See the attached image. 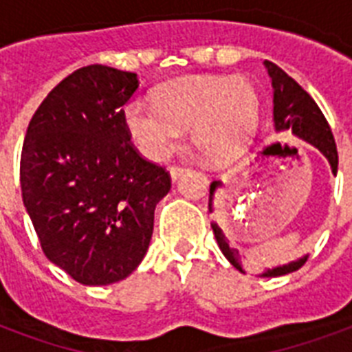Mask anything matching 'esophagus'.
Instances as JSON below:
<instances>
[{
    "label": "esophagus",
    "mask_w": 352,
    "mask_h": 352,
    "mask_svg": "<svg viewBox=\"0 0 352 352\" xmlns=\"http://www.w3.org/2000/svg\"><path fill=\"white\" fill-rule=\"evenodd\" d=\"M186 171V168H182V166H170V177H171V181H177L179 177L182 175Z\"/></svg>",
    "instance_id": "34e87169"
}]
</instances>
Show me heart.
<instances>
[{
	"mask_svg": "<svg viewBox=\"0 0 352 352\" xmlns=\"http://www.w3.org/2000/svg\"><path fill=\"white\" fill-rule=\"evenodd\" d=\"M124 126L149 159H166L190 126L193 144L208 159L234 155L252 137L259 117V98L245 78L184 76L162 85L157 104L129 100L122 111Z\"/></svg>",
	"mask_w": 352,
	"mask_h": 352,
	"instance_id": "1",
	"label": "heart"
}]
</instances>
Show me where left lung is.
<instances>
[{
    "instance_id": "1",
    "label": "left lung",
    "mask_w": 352,
    "mask_h": 352,
    "mask_svg": "<svg viewBox=\"0 0 352 352\" xmlns=\"http://www.w3.org/2000/svg\"><path fill=\"white\" fill-rule=\"evenodd\" d=\"M265 67L267 73L272 80L274 89V129L278 133H287V135H294V137L305 140V142L312 144L314 148H318L323 153V157L329 160L331 170L336 175L338 171V151H336V142H334L333 131L329 127L327 120L323 117L322 109L318 107V104L312 100V96L301 87L294 78H290L289 74L285 73L283 69L278 67L276 63L265 60ZM223 186L221 181H214L210 184V201L208 210L210 214L214 212V197L215 192ZM212 230H214L217 245H219L221 252L225 254V257L234 265L239 272H245V267L241 263L239 252L232 248L226 241V235L223 234L217 223H212ZM307 257L303 256L296 261H290L281 267H274L263 270V278H276V276H285L298 270L303 267L307 261Z\"/></svg>"
}]
</instances>
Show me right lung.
<instances>
[{
	"label": "right lung",
	"mask_w": 352,
	"mask_h": 352,
	"mask_svg": "<svg viewBox=\"0 0 352 352\" xmlns=\"http://www.w3.org/2000/svg\"><path fill=\"white\" fill-rule=\"evenodd\" d=\"M135 73L87 65L36 109L21 149V195L40 245L82 285L127 278L148 252L170 173L131 144L122 106Z\"/></svg>",
	"instance_id": "add662e5"
}]
</instances>
